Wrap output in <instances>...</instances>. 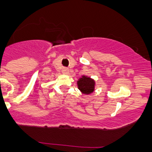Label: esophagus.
<instances>
[{"label": "esophagus", "mask_w": 152, "mask_h": 152, "mask_svg": "<svg viewBox=\"0 0 152 152\" xmlns=\"http://www.w3.org/2000/svg\"><path fill=\"white\" fill-rule=\"evenodd\" d=\"M62 72L64 73V74H67L69 72V69L67 67H62Z\"/></svg>", "instance_id": "1"}]
</instances>
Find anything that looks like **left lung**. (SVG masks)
Returning a JSON list of instances; mask_svg holds the SVG:
<instances>
[{
	"label": "left lung",
	"instance_id": "left-lung-1",
	"mask_svg": "<svg viewBox=\"0 0 152 152\" xmlns=\"http://www.w3.org/2000/svg\"><path fill=\"white\" fill-rule=\"evenodd\" d=\"M79 89L85 94H90L94 91L95 82L90 77L83 76L77 82Z\"/></svg>",
	"mask_w": 152,
	"mask_h": 152
}]
</instances>
